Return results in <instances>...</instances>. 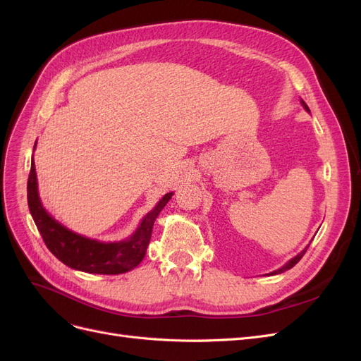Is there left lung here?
Instances as JSON below:
<instances>
[{
	"instance_id": "obj_1",
	"label": "left lung",
	"mask_w": 361,
	"mask_h": 361,
	"mask_svg": "<svg viewBox=\"0 0 361 361\" xmlns=\"http://www.w3.org/2000/svg\"><path fill=\"white\" fill-rule=\"evenodd\" d=\"M301 104H302V106H304V110L305 111H310L309 110V106H307V104H305L302 99H301ZM307 248H309V245L307 247H305L302 251H301V253L300 255H297V256H295L293 259H290L289 262H288V264L286 265H283L280 269H277V271H274V272H271V276H276V274H281V272H285V271H288V269H290L292 267H295V265H297L298 264V262L301 260V257L305 255V251H307Z\"/></svg>"
}]
</instances>
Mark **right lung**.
I'll return each mask as SVG.
<instances>
[{
  "mask_svg": "<svg viewBox=\"0 0 361 361\" xmlns=\"http://www.w3.org/2000/svg\"><path fill=\"white\" fill-rule=\"evenodd\" d=\"M36 147V145H35ZM173 192H167L158 204L141 220L134 235L125 241L99 243L96 239L81 236L69 231L47 212L42 206L37 191V178L35 159H31V170L27 183V199L32 220L51 253L64 265L89 274H123L135 268L143 260L150 243L152 228L164 206L171 199Z\"/></svg>",
  "mask_w": 361,
  "mask_h": 361,
  "instance_id": "right-lung-1",
  "label": "right lung"
}]
</instances>
